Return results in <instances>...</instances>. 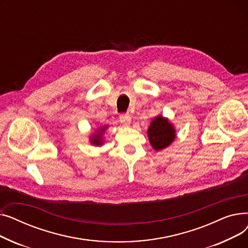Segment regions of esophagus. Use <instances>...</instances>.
<instances>
[{
  "instance_id": "esophagus-1",
  "label": "esophagus",
  "mask_w": 248,
  "mask_h": 248,
  "mask_svg": "<svg viewBox=\"0 0 248 248\" xmlns=\"http://www.w3.org/2000/svg\"><path fill=\"white\" fill-rule=\"evenodd\" d=\"M120 122L124 125V126H128L131 124L132 122V117L129 114H122L120 116Z\"/></svg>"
}]
</instances>
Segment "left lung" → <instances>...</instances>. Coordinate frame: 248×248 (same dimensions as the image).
I'll use <instances>...</instances> for the list:
<instances>
[{"instance_id": "left-lung-1", "label": "left lung", "mask_w": 248, "mask_h": 248, "mask_svg": "<svg viewBox=\"0 0 248 248\" xmlns=\"http://www.w3.org/2000/svg\"><path fill=\"white\" fill-rule=\"evenodd\" d=\"M148 137L150 144L155 151H161L170 146L176 138V129L174 125L162 115L155 116L152 121Z\"/></svg>"}]
</instances>
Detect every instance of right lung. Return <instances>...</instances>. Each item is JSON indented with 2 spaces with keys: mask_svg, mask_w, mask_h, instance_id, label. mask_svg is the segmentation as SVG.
I'll return each mask as SVG.
<instances>
[{
  "mask_svg": "<svg viewBox=\"0 0 248 248\" xmlns=\"http://www.w3.org/2000/svg\"><path fill=\"white\" fill-rule=\"evenodd\" d=\"M108 128V125L102 126L98 129H96V134L93 135L90 137V142L93 146H101L102 145V135L106 132V129Z\"/></svg>",
  "mask_w": 248,
  "mask_h": 248,
  "instance_id": "1",
  "label": "right lung"
}]
</instances>
